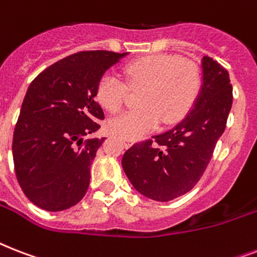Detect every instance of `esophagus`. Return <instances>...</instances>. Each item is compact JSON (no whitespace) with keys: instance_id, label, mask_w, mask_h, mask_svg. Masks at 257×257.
Instances as JSON below:
<instances>
[{"instance_id":"esophagus-1","label":"esophagus","mask_w":257,"mask_h":257,"mask_svg":"<svg viewBox=\"0 0 257 257\" xmlns=\"http://www.w3.org/2000/svg\"><path fill=\"white\" fill-rule=\"evenodd\" d=\"M122 143H124V145L126 148H129V147H132V145L135 144V141L131 140V139H122Z\"/></svg>"}]
</instances>
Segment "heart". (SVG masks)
<instances>
[{"label": "heart", "instance_id": "heart-1", "mask_svg": "<svg viewBox=\"0 0 257 257\" xmlns=\"http://www.w3.org/2000/svg\"><path fill=\"white\" fill-rule=\"evenodd\" d=\"M125 76L133 86H145L143 108L112 117L109 131L117 136L136 140L164 124H175L192 109L201 88L199 68L171 54L145 56L125 66ZM98 104L117 112L125 98V85L113 73H105L96 88Z\"/></svg>", "mask_w": 257, "mask_h": 257}]
</instances>
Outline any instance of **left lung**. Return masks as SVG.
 <instances>
[{
  "label": "left lung",
  "instance_id": "left-lung-1",
  "mask_svg": "<svg viewBox=\"0 0 257 257\" xmlns=\"http://www.w3.org/2000/svg\"><path fill=\"white\" fill-rule=\"evenodd\" d=\"M203 84L187 116L173 128L137 143L121 165L135 189L156 201L187 193L203 176L232 108L228 70L208 56L201 58Z\"/></svg>",
  "mask_w": 257,
  "mask_h": 257
}]
</instances>
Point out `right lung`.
Here are the masks:
<instances>
[{
  "instance_id": "add662e5",
  "label": "right lung",
  "mask_w": 257,
  "mask_h": 257,
  "mask_svg": "<svg viewBox=\"0 0 257 257\" xmlns=\"http://www.w3.org/2000/svg\"><path fill=\"white\" fill-rule=\"evenodd\" d=\"M128 53L80 52L62 58L34 78L14 128L13 161L20 187L41 209L58 212L84 197L90 164L105 137L104 112L96 88L106 70Z\"/></svg>"
}]
</instances>
